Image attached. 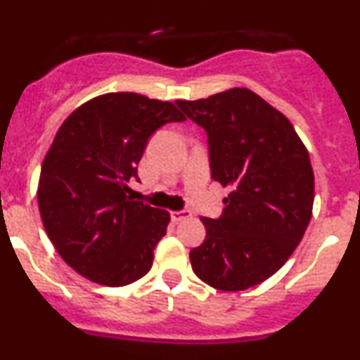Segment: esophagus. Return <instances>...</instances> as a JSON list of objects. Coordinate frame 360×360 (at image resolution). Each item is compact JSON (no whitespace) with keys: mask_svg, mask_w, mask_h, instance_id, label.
I'll use <instances>...</instances> for the list:
<instances>
[{"mask_svg":"<svg viewBox=\"0 0 360 360\" xmlns=\"http://www.w3.org/2000/svg\"><path fill=\"white\" fill-rule=\"evenodd\" d=\"M187 218H191V211H186V209H184V211H173L171 212V219H173V221H184V219H187Z\"/></svg>","mask_w":360,"mask_h":360,"instance_id":"34e87169","label":"esophagus"}]
</instances>
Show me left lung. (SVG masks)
<instances>
[{
	"instance_id": "obj_1",
	"label": "left lung",
	"mask_w": 360,
	"mask_h": 360,
	"mask_svg": "<svg viewBox=\"0 0 360 360\" xmlns=\"http://www.w3.org/2000/svg\"><path fill=\"white\" fill-rule=\"evenodd\" d=\"M176 104L205 129L211 178L231 189L221 216L202 218L207 234L191 266L218 290L256 287L287 263L310 224L307 148L290 120L247 88Z\"/></svg>"
}]
</instances>
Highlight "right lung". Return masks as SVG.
<instances>
[{"label":"right lung","mask_w":360,"mask_h":360,"mask_svg":"<svg viewBox=\"0 0 360 360\" xmlns=\"http://www.w3.org/2000/svg\"><path fill=\"white\" fill-rule=\"evenodd\" d=\"M186 117L144 95L95 97L63 122L41 167L37 203L44 231L77 274L124 287L153 265L169 212L131 198L129 182L149 136Z\"/></svg>","instance_id":"right-lung-1"}]
</instances>
